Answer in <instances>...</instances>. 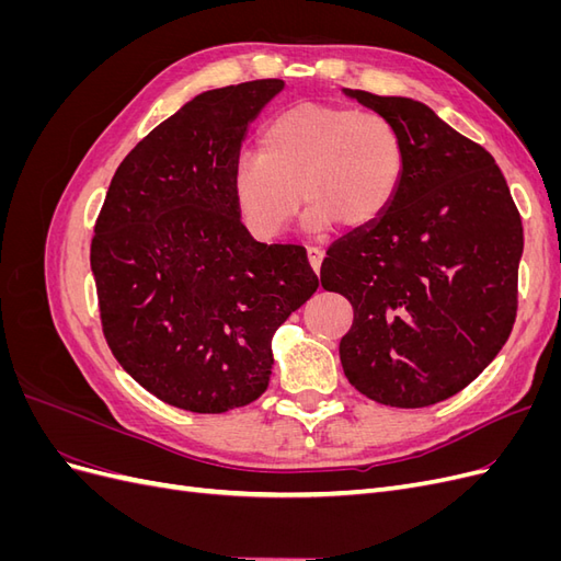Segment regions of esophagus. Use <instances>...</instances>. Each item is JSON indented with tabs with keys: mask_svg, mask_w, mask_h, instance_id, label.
Listing matches in <instances>:
<instances>
[{
	"mask_svg": "<svg viewBox=\"0 0 561 561\" xmlns=\"http://www.w3.org/2000/svg\"><path fill=\"white\" fill-rule=\"evenodd\" d=\"M307 254H309V264H311V268H313L316 274H318V271H320V264H322V257H325V250L318 248V245H309Z\"/></svg>",
	"mask_w": 561,
	"mask_h": 561,
	"instance_id": "esophagus-1",
	"label": "esophagus"
}]
</instances>
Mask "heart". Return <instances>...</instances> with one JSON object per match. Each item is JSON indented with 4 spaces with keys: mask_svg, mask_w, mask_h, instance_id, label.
I'll return each instance as SVG.
<instances>
[{
    "mask_svg": "<svg viewBox=\"0 0 561 561\" xmlns=\"http://www.w3.org/2000/svg\"><path fill=\"white\" fill-rule=\"evenodd\" d=\"M407 171L396 124L379 112L301 103L276 114L260 135V157L231 168V198L257 241H276L301 198L309 227L365 229L393 206Z\"/></svg>",
    "mask_w": 561,
    "mask_h": 561,
    "instance_id": "obj_1",
    "label": "heart"
}]
</instances>
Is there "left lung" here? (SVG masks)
<instances>
[{"mask_svg":"<svg viewBox=\"0 0 561 561\" xmlns=\"http://www.w3.org/2000/svg\"><path fill=\"white\" fill-rule=\"evenodd\" d=\"M346 93L396 124L407 171L379 222L328 248L320 283L353 307L339 344L351 386L419 410L478 379L511 336L522 217L494 157L433 110Z\"/></svg>","mask_w":561,"mask_h":561,"instance_id":"1","label":"left lung"}]
</instances>
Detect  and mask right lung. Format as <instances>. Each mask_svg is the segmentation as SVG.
<instances>
[{
    "label": "right lung",
    "instance_id": "obj_1",
    "mask_svg": "<svg viewBox=\"0 0 561 561\" xmlns=\"http://www.w3.org/2000/svg\"><path fill=\"white\" fill-rule=\"evenodd\" d=\"M280 79L196 95L116 168L91 241L105 342L161 402L222 414L257 400L271 336L318 287L301 245H264L231 198V168Z\"/></svg>",
    "mask_w": 561,
    "mask_h": 561
}]
</instances>
